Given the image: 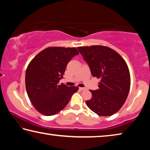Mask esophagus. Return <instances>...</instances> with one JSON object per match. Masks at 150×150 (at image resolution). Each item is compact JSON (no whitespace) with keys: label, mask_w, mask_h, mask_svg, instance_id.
Returning a JSON list of instances; mask_svg holds the SVG:
<instances>
[{"label":"esophagus","mask_w":150,"mask_h":150,"mask_svg":"<svg viewBox=\"0 0 150 150\" xmlns=\"http://www.w3.org/2000/svg\"><path fill=\"white\" fill-rule=\"evenodd\" d=\"M79 90H81V91H83V90H85L86 88H79Z\"/></svg>","instance_id":"obj_1"}]
</instances>
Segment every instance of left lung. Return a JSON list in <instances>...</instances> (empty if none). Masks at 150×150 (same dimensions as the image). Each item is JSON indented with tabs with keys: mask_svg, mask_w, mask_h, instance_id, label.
<instances>
[{
	"mask_svg": "<svg viewBox=\"0 0 150 150\" xmlns=\"http://www.w3.org/2000/svg\"><path fill=\"white\" fill-rule=\"evenodd\" d=\"M90 66L93 77L100 79L98 90H90L92 97L87 106L99 116H111L125 103L130 88V75L124 59L115 50L103 45L78 47Z\"/></svg>",
	"mask_w": 150,
	"mask_h": 150,
	"instance_id": "obj_1",
	"label": "left lung"
}]
</instances>
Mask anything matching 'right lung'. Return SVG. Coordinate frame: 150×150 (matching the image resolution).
<instances>
[{"mask_svg":"<svg viewBox=\"0 0 150 150\" xmlns=\"http://www.w3.org/2000/svg\"><path fill=\"white\" fill-rule=\"evenodd\" d=\"M79 54L75 47H50L31 60L25 72V88L29 99L39 112L56 115L67 106L77 86L59 85L68 62Z\"/></svg>","mask_w":150,"mask_h":150,"instance_id":"obj_1","label":"right lung"}]
</instances>
